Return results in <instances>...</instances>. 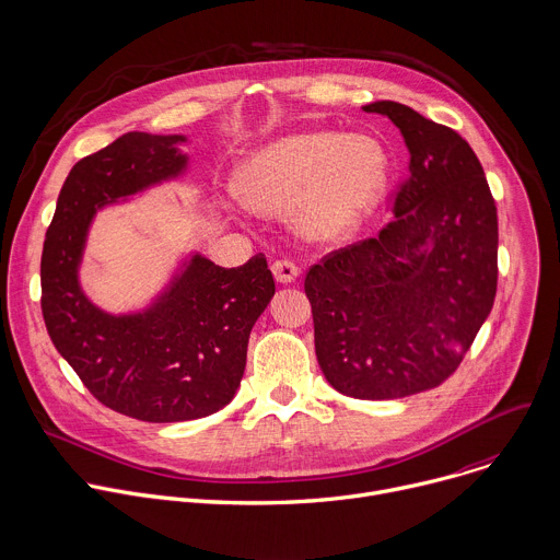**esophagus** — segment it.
Listing matches in <instances>:
<instances>
[{
    "label": "esophagus",
    "instance_id": "esophagus-1",
    "mask_svg": "<svg viewBox=\"0 0 560 560\" xmlns=\"http://www.w3.org/2000/svg\"><path fill=\"white\" fill-rule=\"evenodd\" d=\"M271 271H273L276 280H278V282H282V284L293 282V280L300 276V267H298L293 260H289V258H280V260H276V262L271 265Z\"/></svg>",
    "mask_w": 560,
    "mask_h": 560
}]
</instances>
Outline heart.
<instances>
[{
  "instance_id": "1",
  "label": "heart",
  "mask_w": 560,
  "mask_h": 560,
  "mask_svg": "<svg viewBox=\"0 0 560 560\" xmlns=\"http://www.w3.org/2000/svg\"><path fill=\"white\" fill-rule=\"evenodd\" d=\"M386 178V156L366 137L311 132L289 137L249 161L241 196L260 211H289L313 238L340 236L373 205Z\"/></svg>"
}]
</instances>
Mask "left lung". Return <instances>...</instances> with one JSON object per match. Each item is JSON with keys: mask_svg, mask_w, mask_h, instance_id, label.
<instances>
[{"mask_svg": "<svg viewBox=\"0 0 560 560\" xmlns=\"http://www.w3.org/2000/svg\"><path fill=\"white\" fill-rule=\"evenodd\" d=\"M410 152L395 220L380 236L326 254L306 271L315 355L328 384L355 399L436 388L464 362L497 295V205L455 130L377 101Z\"/></svg>", "mask_w": 560, "mask_h": 560, "instance_id": "left-lung-1", "label": "left lung"}]
</instances>
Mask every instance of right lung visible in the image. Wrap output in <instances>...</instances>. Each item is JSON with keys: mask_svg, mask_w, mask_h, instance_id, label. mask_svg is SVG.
<instances>
[{"mask_svg": "<svg viewBox=\"0 0 560 560\" xmlns=\"http://www.w3.org/2000/svg\"><path fill=\"white\" fill-rule=\"evenodd\" d=\"M183 141L128 132L81 159L59 191L42 254V313L55 349L103 406L152 423L207 417L234 399L249 332L276 293L267 258L256 254L234 269L194 256L137 315H107L83 295L77 269L96 207L178 176Z\"/></svg>", "mask_w": 560, "mask_h": 560, "instance_id": "obj_1", "label": "right lung"}]
</instances>
